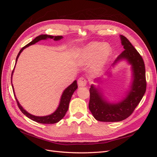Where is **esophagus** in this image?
Instances as JSON below:
<instances>
[{
  "instance_id": "1",
  "label": "esophagus",
  "mask_w": 157,
  "mask_h": 157,
  "mask_svg": "<svg viewBox=\"0 0 157 157\" xmlns=\"http://www.w3.org/2000/svg\"><path fill=\"white\" fill-rule=\"evenodd\" d=\"M86 82H87L86 80L84 78H82V77H81V78H78V82H77L78 86H80V87L85 86L86 85Z\"/></svg>"
}]
</instances>
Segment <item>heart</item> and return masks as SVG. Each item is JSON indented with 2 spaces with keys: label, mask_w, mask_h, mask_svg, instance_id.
<instances>
[{
  "label": "heart",
  "mask_w": 157,
  "mask_h": 157,
  "mask_svg": "<svg viewBox=\"0 0 157 157\" xmlns=\"http://www.w3.org/2000/svg\"><path fill=\"white\" fill-rule=\"evenodd\" d=\"M111 55L112 49L109 44L93 41L79 50L77 59L82 64H88L94 61L92 72L95 75H98L105 68Z\"/></svg>",
  "instance_id": "heart-1"
}]
</instances>
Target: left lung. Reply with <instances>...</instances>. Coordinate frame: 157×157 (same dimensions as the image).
<instances>
[{"label":"left lung","mask_w":157,"mask_h":157,"mask_svg":"<svg viewBox=\"0 0 157 157\" xmlns=\"http://www.w3.org/2000/svg\"><path fill=\"white\" fill-rule=\"evenodd\" d=\"M121 44L124 50L114 61L113 67L120 61L125 60L131 65L132 80L124 98L117 102H111L105 98L102 88L92 84L90 88L89 109L97 121L101 122H119L132 115L138 105L146 90L145 68L143 58L131 42L120 35ZM109 70L105 75L110 74ZM103 77L94 79L99 82Z\"/></svg>","instance_id":"left-lung-1"}]
</instances>
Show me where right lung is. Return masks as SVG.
I'll return each instance as SVG.
<instances>
[{"label":"right lung","instance_id":"right-lung-1","mask_svg":"<svg viewBox=\"0 0 157 157\" xmlns=\"http://www.w3.org/2000/svg\"><path fill=\"white\" fill-rule=\"evenodd\" d=\"M63 37L62 36H52V35H40L39 36H36L34 40H33L31 42H29V44H27L26 46L23 47V48L20 50V52H19L17 56L15 66L16 65L17 59L19 58V56H20V54L21 53L23 50L27 48L28 46L34 44L36 43V42H38L39 41H40L42 40H47V39H54V40H55V41H58V40H61V39H63ZM14 69H15V67H14ZM14 69H13V70L12 71V73L11 83H12V88H13L14 96H15V98L16 99V101L17 103V105H18L19 108H20V110L21 111V112L24 114V115L27 117L30 118V119H31L32 121H35V122H39V123H41V124H55V123L58 122L59 121L62 119V118L64 117V116L65 115V113H67L68 109H69V104L70 100L71 99V97H72L74 92L78 88L77 80H75V81L72 84H70L67 88H66L64 90V91L63 92L62 95H61V98H60V101L59 103V105L54 113H52V114H50V115H46V116H42V117L35 116V115H31V114H30L29 113H28L26 110H25V109L23 108V107L20 105V102L18 101L17 99L16 96V94H15V92H14V90H13V86L12 84V75L13 73Z\"/></svg>","mask_w":157,"mask_h":157}]
</instances>
